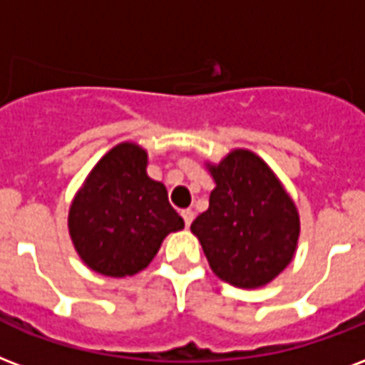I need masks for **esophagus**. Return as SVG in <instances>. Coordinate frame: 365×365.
Returning <instances> with one entry per match:
<instances>
[{
	"mask_svg": "<svg viewBox=\"0 0 365 365\" xmlns=\"http://www.w3.org/2000/svg\"><path fill=\"white\" fill-rule=\"evenodd\" d=\"M182 217H183V222H185V226H190L191 222H193V218H195V212L191 209H185L182 210Z\"/></svg>",
	"mask_w": 365,
	"mask_h": 365,
	"instance_id": "1",
	"label": "esophagus"
}]
</instances>
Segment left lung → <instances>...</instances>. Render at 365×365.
<instances>
[{"instance_id":"obj_1","label":"left lung","mask_w":365,"mask_h":365,"mask_svg":"<svg viewBox=\"0 0 365 365\" xmlns=\"http://www.w3.org/2000/svg\"><path fill=\"white\" fill-rule=\"evenodd\" d=\"M217 187L191 224L210 269L237 288H261L292 263L299 215L271 166L247 148L205 162Z\"/></svg>"}]
</instances>
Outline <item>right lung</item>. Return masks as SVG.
<instances>
[{
  "mask_svg": "<svg viewBox=\"0 0 365 365\" xmlns=\"http://www.w3.org/2000/svg\"><path fill=\"white\" fill-rule=\"evenodd\" d=\"M137 143L110 148L86 175L69 207V236L88 269L123 279L147 269L170 232L183 228L164 183L147 174Z\"/></svg>",
  "mask_w": 365,
  "mask_h": 365,
  "instance_id": "obj_1",
  "label": "right lung"
}]
</instances>
